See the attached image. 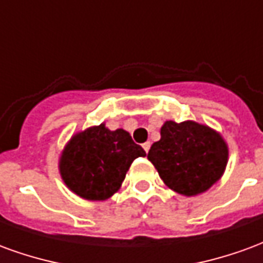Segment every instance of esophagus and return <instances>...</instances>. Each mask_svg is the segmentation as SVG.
Wrapping results in <instances>:
<instances>
[{
  "label": "esophagus",
  "instance_id": "1",
  "mask_svg": "<svg viewBox=\"0 0 263 263\" xmlns=\"http://www.w3.org/2000/svg\"><path fill=\"white\" fill-rule=\"evenodd\" d=\"M142 148H143V151H145V152H146V154H148L149 152V149H151V142H145L142 145Z\"/></svg>",
  "mask_w": 263,
  "mask_h": 263
}]
</instances>
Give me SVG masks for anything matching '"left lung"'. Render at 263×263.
Segmentation results:
<instances>
[{
    "mask_svg": "<svg viewBox=\"0 0 263 263\" xmlns=\"http://www.w3.org/2000/svg\"><path fill=\"white\" fill-rule=\"evenodd\" d=\"M148 159L166 186L193 197L220 180L228 163V145L220 132L196 121H166Z\"/></svg>",
    "mask_w": 263,
    "mask_h": 263,
    "instance_id": "obj_1",
    "label": "left lung"
}]
</instances>
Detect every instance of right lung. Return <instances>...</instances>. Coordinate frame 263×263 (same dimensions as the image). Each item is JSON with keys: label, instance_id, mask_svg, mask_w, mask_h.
I'll list each match as a JSON object with an SVG mask.
<instances>
[{"label": "right lung", "instance_id": "1", "mask_svg": "<svg viewBox=\"0 0 263 263\" xmlns=\"http://www.w3.org/2000/svg\"><path fill=\"white\" fill-rule=\"evenodd\" d=\"M125 129L105 124L71 135L59 156V173L66 187L79 197L104 201L120 190L132 162L145 156Z\"/></svg>", "mask_w": 263, "mask_h": 263}]
</instances>
